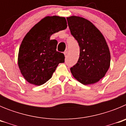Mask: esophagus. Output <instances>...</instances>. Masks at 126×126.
I'll list each match as a JSON object with an SVG mask.
<instances>
[{
    "instance_id": "esophagus-1",
    "label": "esophagus",
    "mask_w": 126,
    "mask_h": 126,
    "mask_svg": "<svg viewBox=\"0 0 126 126\" xmlns=\"http://www.w3.org/2000/svg\"><path fill=\"white\" fill-rule=\"evenodd\" d=\"M64 55H65V56H66L67 53V50H65V52H64Z\"/></svg>"
}]
</instances>
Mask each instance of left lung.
I'll list each match as a JSON object with an SVG mask.
<instances>
[{
	"instance_id": "left-lung-1",
	"label": "left lung",
	"mask_w": 126,
	"mask_h": 126,
	"mask_svg": "<svg viewBox=\"0 0 126 126\" xmlns=\"http://www.w3.org/2000/svg\"><path fill=\"white\" fill-rule=\"evenodd\" d=\"M71 34L79 46L78 62L71 67L74 78L83 84L95 83L103 78L110 63V53L103 34L90 21L67 17Z\"/></svg>"
}]
</instances>
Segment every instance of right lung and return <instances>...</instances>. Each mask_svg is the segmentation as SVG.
<instances>
[{"label": "right lung", "instance_id": "right-lung-1", "mask_svg": "<svg viewBox=\"0 0 126 126\" xmlns=\"http://www.w3.org/2000/svg\"><path fill=\"white\" fill-rule=\"evenodd\" d=\"M65 17L47 16L32 28L23 38L18 54V65L25 79L40 86L52 78L64 53L56 50L57 41L50 40L53 33L65 30Z\"/></svg>", "mask_w": 126, "mask_h": 126}]
</instances>
